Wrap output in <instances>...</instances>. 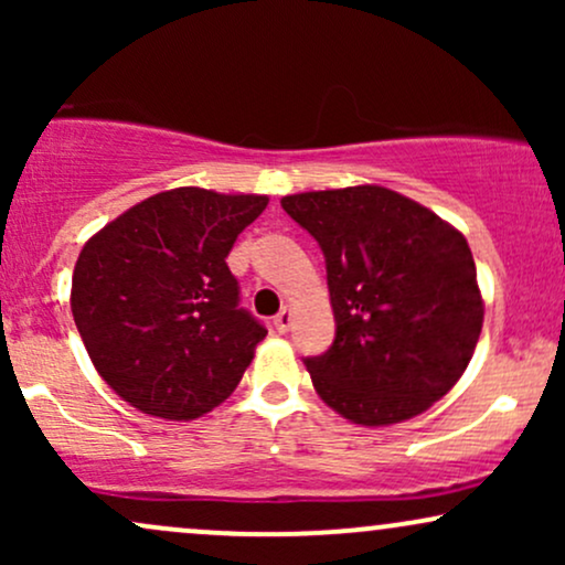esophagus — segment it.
I'll use <instances>...</instances> for the list:
<instances>
[{
    "mask_svg": "<svg viewBox=\"0 0 565 565\" xmlns=\"http://www.w3.org/2000/svg\"><path fill=\"white\" fill-rule=\"evenodd\" d=\"M274 327L278 329V332H289V327H291V310L289 308H284L281 310V313H278L276 316V319H274Z\"/></svg>",
    "mask_w": 565,
    "mask_h": 565,
    "instance_id": "obj_1",
    "label": "esophagus"
}]
</instances>
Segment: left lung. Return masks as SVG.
Masks as SVG:
<instances>
[{"instance_id": "left-lung-1", "label": "left lung", "mask_w": 565, "mask_h": 565, "mask_svg": "<svg viewBox=\"0 0 565 565\" xmlns=\"http://www.w3.org/2000/svg\"><path fill=\"white\" fill-rule=\"evenodd\" d=\"M327 260L334 342L308 355L316 393L355 425L417 417L468 369L483 327L465 236L391 188L281 199Z\"/></svg>"}]
</instances>
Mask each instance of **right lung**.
Masks as SVG:
<instances>
[{"mask_svg":"<svg viewBox=\"0 0 565 565\" xmlns=\"http://www.w3.org/2000/svg\"><path fill=\"white\" fill-rule=\"evenodd\" d=\"M268 196L174 188L95 233L71 310L103 380L161 419H196L236 391L268 334L242 308L228 252Z\"/></svg>","mask_w":565,"mask_h":565,"instance_id":"right-lung-1","label":"right lung"}]
</instances>
